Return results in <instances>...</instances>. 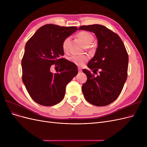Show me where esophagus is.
Here are the masks:
<instances>
[{
    "mask_svg": "<svg viewBox=\"0 0 147 147\" xmlns=\"http://www.w3.org/2000/svg\"><path fill=\"white\" fill-rule=\"evenodd\" d=\"M78 72H81L82 71V69H81V68L78 67Z\"/></svg>",
    "mask_w": 147,
    "mask_h": 147,
    "instance_id": "34e87169",
    "label": "esophagus"
}]
</instances>
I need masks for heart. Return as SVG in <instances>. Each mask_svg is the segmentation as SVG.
<instances>
[{"label":"heart","mask_w":147,"mask_h":147,"mask_svg":"<svg viewBox=\"0 0 147 147\" xmlns=\"http://www.w3.org/2000/svg\"><path fill=\"white\" fill-rule=\"evenodd\" d=\"M77 37L79 39H80L83 43L87 47L90 46L94 40V37L93 35L86 31H81L77 34ZM70 37H67L65 38L62 44V47L64 52H67L69 49V43L70 42ZM89 57L86 55H72L69 57V60L77 65L78 66H82L84 63H86L88 61Z\"/></svg>","instance_id":"b5f03b06"}]
</instances>
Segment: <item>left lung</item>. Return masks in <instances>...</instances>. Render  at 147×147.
Listing matches in <instances>:
<instances>
[{
	"label": "left lung",
	"mask_w": 147,
	"mask_h": 147,
	"mask_svg": "<svg viewBox=\"0 0 147 147\" xmlns=\"http://www.w3.org/2000/svg\"><path fill=\"white\" fill-rule=\"evenodd\" d=\"M79 29L94 32L98 40L95 55L88 64L92 72L83 70L87 76L83 94L89 103L107 105L118 98L127 79L129 57L125 46L118 34L104 26H82Z\"/></svg>",
	"instance_id": "left-lung-1"
}]
</instances>
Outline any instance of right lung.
<instances>
[{
	"label": "right lung",
	"mask_w": 147,
	"mask_h": 147,
	"mask_svg": "<svg viewBox=\"0 0 147 147\" xmlns=\"http://www.w3.org/2000/svg\"><path fill=\"white\" fill-rule=\"evenodd\" d=\"M78 29L46 24L40 28L27 42L21 61L23 83L30 96L43 106H52L63 99L65 87L78 74L77 65L62 57L64 40ZM60 67L50 72L52 65Z\"/></svg>",
	"instance_id": "add662e5"
}]
</instances>
